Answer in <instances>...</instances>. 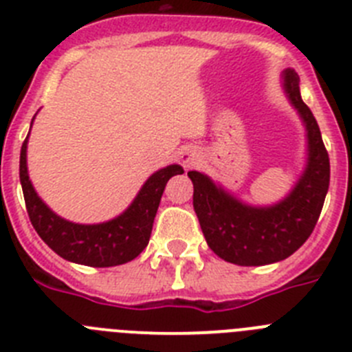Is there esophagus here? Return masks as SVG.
<instances>
[{
    "label": "esophagus",
    "instance_id": "obj_1",
    "mask_svg": "<svg viewBox=\"0 0 352 352\" xmlns=\"http://www.w3.org/2000/svg\"><path fill=\"white\" fill-rule=\"evenodd\" d=\"M179 160H182L185 169H190V167L197 166L199 164V160H201V153H199L195 148H186L179 153Z\"/></svg>",
    "mask_w": 352,
    "mask_h": 352
}]
</instances>
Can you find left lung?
Here are the masks:
<instances>
[{"label":"left lung","instance_id":"8db88e82","mask_svg":"<svg viewBox=\"0 0 352 352\" xmlns=\"http://www.w3.org/2000/svg\"><path fill=\"white\" fill-rule=\"evenodd\" d=\"M280 84L307 139L303 170L280 201L263 206L245 203L208 174L188 173L194 183V210L208 247L238 266H264L294 254L312 234L328 194L329 158L316 118L301 100L300 77L285 68Z\"/></svg>","mask_w":352,"mask_h":352}]
</instances>
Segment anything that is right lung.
I'll return each instance as SVG.
<instances>
[{
	"instance_id": "add662e5",
	"label": "right lung",
	"mask_w": 352,
	"mask_h": 352,
	"mask_svg": "<svg viewBox=\"0 0 352 352\" xmlns=\"http://www.w3.org/2000/svg\"><path fill=\"white\" fill-rule=\"evenodd\" d=\"M28 139L30 133L21 148L19 178L28 214L40 238L63 259L93 268H109L135 259L148 247L167 182L176 174H183V167L170 164L151 174L130 206L114 219L100 223H77L54 213L36 194L28 174Z\"/></svg>"
}]
</instances>
